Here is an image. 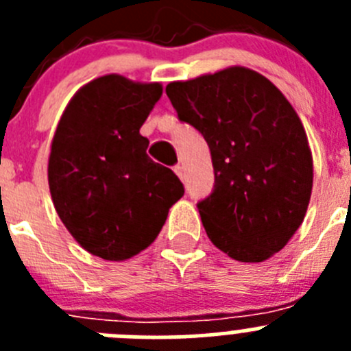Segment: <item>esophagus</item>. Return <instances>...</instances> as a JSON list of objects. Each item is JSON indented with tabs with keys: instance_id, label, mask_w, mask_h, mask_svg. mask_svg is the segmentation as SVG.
<instances>
[{
	"instance_id": "34e87169",
	"label": "esophagus",
	"mask_w": 351,
	"mask_h": 351,
	"mask_svg": "<svg viewBox=\"0 0 351 351\" xmlns=\"http://www.w3.org/2000/svg\"><path fill=\"white\" fill-rule=\"evenodd\" d=\"M173 172L178 173V176H179V179H181V181H184V178H186V173H184V167H182V165H176V167H173Z\"/></svg>"
}]
</instances>
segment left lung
Here are the masks:
<instances>
[{
	"label": "left lung",
	"instance_id": "left-lung-1",
	"mask_svg": "<svg viewBox=\"0 0 351 351\" xmlns=\"http://www.w3.org/2000/svg\"><path fill=\"white\" fill-rule=\"evenodd\" d=\"M165 91L179 121L210 149L214 186L197 204L207 237L239 262H263L283 250L313 188L308 137L283 93L243 66L170 82Z\"/></svg>",
	"mask_w": 351,
	"mask_h": 351
}]
</instances>
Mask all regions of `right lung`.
<instances>
[{
	"instance_id": "1",
	"label": "right lung",
	"mask_w": 351,
	"mask_h": 351,
	"mask_svg": "<svg viewBox=\"0 0 351 351\" xmlns=\"http://www.w3.org/2000/svg\"><path fill=\"white\" fill-rule=\"evenodd\" d=\"M161 86L105 75L80 88L52 138L49 188L77 243L104 260H126L153 243L184 186L147 156L138 130Z\"/></svg>"
}]
</instances>
